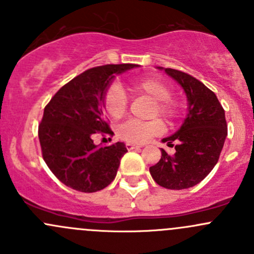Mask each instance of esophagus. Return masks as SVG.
Returning a JSON list of instances; mask_svg holds the SVG:
<instances>
[{"label":"esophagus","instance_id":"esophagus-1","mask_svg":"<svg viewBox=\"0 0 254 254\" xmlns=\"http://www.w3.org/2000/svg\"><path fill=\"white\" fill-rule=\"evenodd\" d=\"M125 147L127 148V150H135V148H140L141 147V146L140 145H135V143H130V142H127V145H125Z\"/></svg>","mask_w":254,"mask_h":254}]
</instances>
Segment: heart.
I'll return each mask as SVG.
<instances>
[{
  "instance_id": "1",
  "label": "heart",
  "mask_w": 254,
  "mask_h": 254,
  "mask_svg": "<svg viewBox=\"0 0 254 254\" xmlns=\"http://www.w3.org/2000/svg\"><path fill=\"white\" fill-rule=\"evenodd\" d=\"M129 88L136 96H146L153 99L151 117L160 115L166 120H173L178 117L179 106L176 99L171 97L172 89L166 82L152 77L140 78L132 81ZM101 104L103 111L113 119H120L127 111V98L122 87L117 83H111L104 89ZM163 130L165 124L160 118L148 122L127 120L117 127V136L130 143H143L151 137L162 134Z\"/></svg>"
}]
</instances>
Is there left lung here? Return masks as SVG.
I'll list each match as a JSON object with an SVG mask.
<instances>
[{"label": "left lung", "mask_w": 254, "mask_h": 254, "mask_svg": "<svg viewBox=\"0 0 254 254\" xmlns=\"http://www.w3.org/2000/svg\"><path fill=\"white\" fill-rule=\"evenodd\" d=\"M165 71L186 91L189 113L181 129L163 139L170 147L175 146L176 153L168 155L162 148L161 160L150 167V173L158 186L179 190L194 187L211 172L224 147L227 124L216 94L203 82L175 68Z\"/></svg>", "instance_id": "8db88e82"}]
</instances>
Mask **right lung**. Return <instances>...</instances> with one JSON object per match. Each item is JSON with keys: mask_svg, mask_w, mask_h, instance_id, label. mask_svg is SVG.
I'll use <instances>...</instances> for the list:
<instances>
[{"mask_svg": "<svg viewBox=\"0 0 254 254\" xmlns=\"http://www.w3.org/2000/svg\"><path fill=\"white\" fill-rule=\"evenodd\" d=\"M136 66L119 64L88 68L64 84L45 106L38 127L42 155L65 186L94 193L109 186L117 176L127 147L123 142L97 147L93 136L113 134L101 104L109 81L114 73Z\"/></svg>", "mask_w": 254, "mask_h": 254, "instance_id": "add662e5", "label": "right lung"}]
</instances>
